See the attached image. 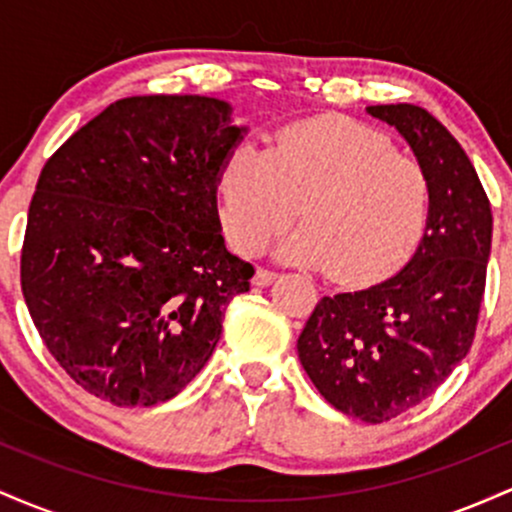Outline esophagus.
Segmentation results:
<instances>
[{"label": "esophagus", "mask_w": 512, "mask_h": 512, "mask_svg": "<svg viewBox=\"0 0 512 512\" xmlns=\"http://www.w3.org/2000/svg\"><path fill=\"white\" fill-rule=\"evenodd\" d=\"M274 279H276V272H272V269L257 267L255 279H252V284H255V286H267V284H272Z\"/></svg>", "instance_id": "esophagus-1"}]
</instances>
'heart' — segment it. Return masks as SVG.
Returning a JSON list of instances; mask_svg holds the SVG:
<instances>
[{"instance_id":"heart-1","label":"heart","mask_w":512,"mask_h":512,"mask_svg":"<svg viewBox=\"0 0 512 512\" xmlns=\"http://www.w3.org/2000/svg\"><path fill=\"white\" fill-rule=\"evenodd\" d=\"M223 231L257 255L298 219L284 260L375 284L411 260L431 219V178L378 129L320 117L286 127L267 154L238 146L219 175Z\"/></svg>"}]
</instances>
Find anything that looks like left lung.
Instances as JSON below:
<instances>
[{
    "label": "left lung",
    "instance_id": "left-lung-1",
    "mask_svg": "<svg viewBox=\"0 0 512 512\" xmlns=\"http://www.w3.org/2000/svg\"><path fill=\"white\" fill-rule=\"evenodd\" d=\"M407 139L431 178V219L402 272L325 296L298 337V358L334 409L383 424L416 407L467 356L491 252V204L472 161L428 110L370 105Z\"/></svg>",
    "mask_w": 512,
    "mask_h": 512
}]
</instances>
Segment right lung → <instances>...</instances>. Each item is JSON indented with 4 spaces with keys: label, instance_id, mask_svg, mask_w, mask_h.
<instances>
[{
    "label": "right lung",
    "instance_id": "add662e5",
    "mask_svg": "<svg viewBox=\"0 0 512 512\" xmlns=\"http://www.w3.org/2000/svg\"><path fill=\"white\" fill-rule=\"evenodd\" d=\"M245 127L207 96L110 103L43 166L21 291L64 373L115 407L190 383L255 267L223 245L216 185Z\"/></svg>",
    "mask_w": 512,
    "mask_h": 512
}]
</instances>
